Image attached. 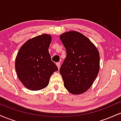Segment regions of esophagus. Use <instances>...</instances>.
Masks as SVG:
<instances>
[{"label":"esophagus","instance_id":"1","mask_svg":"<svg viewBox=\"0 0 121 121\" xmlns=\"http://www.w3.org/2000/svg\"><path fill=\"white\" fill-rule=\"evenodd\" d=\"M56 65L57 66V67H58V69H60V62H57L56 63Z\"/></svg>","mask_w":121,"mask_h":121}]
</instances>
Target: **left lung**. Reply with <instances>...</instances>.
Here are the masks:
<instances>
[{
    "label": "left lung",
    "instance_id": "left-lung-1",
    "mask_svg": "<svg viewBox=\"0 0 121 121\" xmlns=\"http://www.w3.org/2000/svg\"><path fill=\"white\" fill-rule=\"evenodd\" d=\"M66 57L60 73L64 85L70 93L80 94L87 91L99 70V54L91 41L78 32H65L60 36Z\"/></svg>",
    "mask_w": 121,
    "mask_h": 121
}]
</instances>
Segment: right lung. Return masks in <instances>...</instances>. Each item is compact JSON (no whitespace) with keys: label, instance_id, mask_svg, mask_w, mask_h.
Wrapping results in <instances>:
<instances>
[{"label":"right lung","instance_id":"add662e5","mask_svg":"<svg viewBox=\"0 0 121 121\" xmlns=\"http://www.w3.org/2000/svg\"><path fill=\"white\" fill-rule=\"evenodd\" d=\"M52 36L42 34L29 39L21 47L15 60V69L22 84L30 91H39L49 84L58 68L51 60L48 48Z\"/></svg>","mask_w":121,"mask_h":121}]
</instances>
